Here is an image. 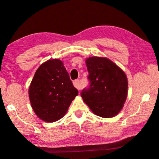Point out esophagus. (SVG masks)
<instances>
[{
  "label": "esophagus",
  "instance_id": "34e87169",
  "mask_svg": "<svg viewBox=\"0 0 159 159\" xmlns=\"http://www.w3.org/2000/svg\"><path fill=\"white\" fill-rule=\"evenodd\" d=\"M73 84H74V86L77 89L80 90V89H82V87H81V85H80V82H79V80H74V81L73 82Z\"/></svg>",
  "mask_w": 159,
  "mask_h": 159
}]
</instances>
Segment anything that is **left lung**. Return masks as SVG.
Here are the masks:
<instances>
[{"label":"left lung","mask_w":159,"mask_h":159,"mask_svg":"<svg viewBox=\"0 0 159 159\" xmlns=\"http://www.w3.org/2000/svg\"><path fill=\"white\" fill-rule=\"evenodd\" d=\"M85 63L90 86L81 96L98 116L113 117L120 112L128 95V79L119 66L107 57H91Z\"/></svg>","instance_id":"1"}]
</instances>
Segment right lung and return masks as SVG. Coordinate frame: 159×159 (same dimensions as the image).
<instances>
[{
  "label": "right lung",
  "mask_w": 159,
  "mask_h": 159,
  "mask_svg": "<svg viewBox=\"0 0 159 159\" xmlns=\"http://www.w3.org/2000/svg\"><path fill=\"white\" fill-rule=\"evenodd\" d=\"M78 93L63 63L58 59L41 64L29 88L33 110L39 119L46 122L61 119Z\"/></svg>",
  "instance_id": "add662e5"
}]
</instances>
